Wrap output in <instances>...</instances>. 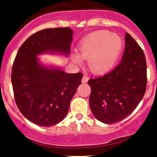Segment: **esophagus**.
<instances>
[{"label": "esophagus", "instance_id": "1", "mask_svg": "<svg viewBox=\"0 0 157 157\" xmlns=\"http://www.w3.org/2000/svg\"><path fill=\"white\" fill-rule=\"evenodd\" d=\"M88 80H89V77H87V76L83 75V78H82V83H86V82L88 81Z\"/></svg>", "mask_w": 157, "mask_h": 157}]
</instances>
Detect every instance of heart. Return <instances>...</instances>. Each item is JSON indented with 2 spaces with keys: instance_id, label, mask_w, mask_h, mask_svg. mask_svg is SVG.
I'll list each match as a JSON object with an SVG mask.
<instances>
[{
  "instance_id": "heart-1",
  "label": "heart",
  "mask_w": 157,
  "mask_h": 157,
  "mask_svg": "<svg viewBox=\"0 0 157 157\" xmlns=\"http://www.w3.org/2000/svg\"><path fill=\"white\" fill-rule=\"evenodd\" d=\"M122 48V39L109 31H98L88 35L79 46V54L87 60L88 67L94 74H103L116 62ZM73 61L81 63V58L73 55Z\"/></svg>"
}]
</instances>
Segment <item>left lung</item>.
<instances>
[{"instance_id": "obj_1", "label": "left lung", "mask_w": 157, "mask_h": 157, "mask_svg": "<svg viewBox=\"0 0 157 157\" xmlns=\"http://www.w3.org/2000/svg\"><path fill=\"white\" fill-rule=\"evenodd\" d=\"M147 80L144 54L127 33L121 62L110 72L88 81L91 87L90 106L95 118L105 124L125 118L143 99Z\"/></svg>"}]
</instances>
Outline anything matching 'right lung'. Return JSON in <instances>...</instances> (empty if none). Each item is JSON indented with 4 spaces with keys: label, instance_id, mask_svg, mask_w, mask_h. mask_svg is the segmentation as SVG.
Wrapping results in <instances>:
<instances>
[{
    "label": "right lung",
    "instance_id": "obj_1",
    "mask_svg": "<svg viewBox=\"0 0 157 157\" xmlns=\"http://www.w3.org/2000/svg\"><path fill=\"white\" fill-rule=\"evenodd\" d=\"M72 36L69 27L40 30L23 42L16 55L11 73L16 103L20 112L37 125L49 127L62 121L81 83V73L67 74L47 67L37 57L43 53L68 55Z\"/></svg>",
    "mask_w": 157,
    "mask_h": 157
}]
</instances>
